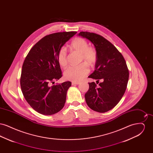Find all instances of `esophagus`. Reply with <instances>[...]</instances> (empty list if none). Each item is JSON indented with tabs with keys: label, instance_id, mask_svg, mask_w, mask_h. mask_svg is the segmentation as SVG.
Here are the masks:
<instances>
[{
	"label": "esophagus",
	"instance_id": "1",
	"mask_svg": "<svg viewBox=\"0 0 153 153\" xmlns=\"http://www.w3.org/2000/svg\"><path fill=\"white\" fill-rule=\"evenodd\" d=\"M80 82H78V81H77V82H72V85H75V84H76V85H78V84H80Z\"/></svg>",
	"mask_w": 153,
	"mask_h": 153
}]
</instances>
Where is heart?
<instances>
[{
    "label": "heart",
    "mask_w": 153,
    "mask_h": 153,
    "mask_svg": "<svg viewBox=\"0 0 153 153\" xmlns=\"http://www.w3.org/2000/svg\"><path fill=\"white\" fill-rule=\"evenodd\" d=\"M69 47L73 51L80 53L81 62L84 61L92 67L95 65L97 59V53L94 48L89 47L88 43L85 39L77 37L72 41ZM57 61L61 67H65L67 65V54L64 48L58 51ZM87 64L82 63L79 65L68 67L64 73L65 79L75 82L82 80L89 72V69Z\"/></svg>",
    "instance_id": "1"
}]
</instances>
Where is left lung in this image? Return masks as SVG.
<instances>
[{
    "label": "left lung",
    "instance_id": "8db88e82",
    "mask_svg": "<svg viewBox=\"0 0 153 153\" xmlns=\"http://www.w3.org/2000/svg\"><path fill=\"white\" fill-rule=\"evenodd\" d=\"M79 36L85 38L95 46L97 59L95 71L88 76L99 83L89 82L85 94L88 107L95 111L105 112L115 107L122 98L127 86L129 72L122 54L107 39L100 35L81 31Z\"/></svg>",
    "mask_w": 153,
    "mask_h": 153
}]
</instances>
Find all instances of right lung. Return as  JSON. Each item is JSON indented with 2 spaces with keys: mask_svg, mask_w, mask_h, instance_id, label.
Returning <instances> with one entry per match:
<instances>
[{
  "mask_svg": "<svg viewBox=\"0 0 153 153\" xmlns=\"http://www.w3.org/2000/svg\"><path fill=\"white\" fill-rule=\"evenodd\" d=\"M77 33L60 32L46 36L30 49L23 62L20 79L22 94L37 112L51 115L64 107L71 81L51 85L62 77L57 53Z\"/></svg>",
  "mask_w": 153,
  "mask_h": 153,
  "instance_id": "add662e5",
  "label": "right lung"
}]
</instances>
